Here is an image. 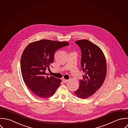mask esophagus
<instances>
[{
  "label": "esophagus",
  "instance_id": "esophagus-1",
  "mask_svg": "<svg viewBox=\"0 0 128 128\" xmlns=\"http://www.w3.org/2000/svg\"><path fill=\"white\" fill-rule=\"evenodd\" d=\"M62 82H63L65 83V82H68V80H65V79H63V80H62Z\"/></svg>",
  "mask_w": 128,
  "mask_h": 128
}]
</instances>
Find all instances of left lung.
I'll use <instances>...</instances> for the list:
<instances>
[{
  "instance_id": "obj_1",
  "label": "left lung",
  "mask_w": 128,
  "mask_h": 128,
  "mask_svg": "<svg viewBox=\"0 0 128 128\" xmlns=\"http://www.w3.org/2000/svg\"><path fill=\"white\" fill-rule=\"evenodd\" d=\"M75 43L81 50L80 65L84 75L74 93L78 98L85 99L102 86L106 75V62L103 52L96 45L86 40H78Z\"/></svg>"
}]
</instances>
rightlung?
I'll return each instance as SVG.
<instances>
[{
    "mask_svg": "<svg viewBox=\"0 0 128 128\" xmlns=\"http://www.w3.org/2000/svg\"><path fill=\"white\" fill-rule=\"evenodd\" d=\"M69 45L67 42L42 40L30 44L24 50L21 58V73L26 85L36 96L49 98L59 86L61 80L50 78L46 70L53 63L56 51Z\"/></svg>",
    "mask_w": 128,
    "mask_h": 128,
    "instance_id": "1",
    "label": "right lung"
}]
</instances>
